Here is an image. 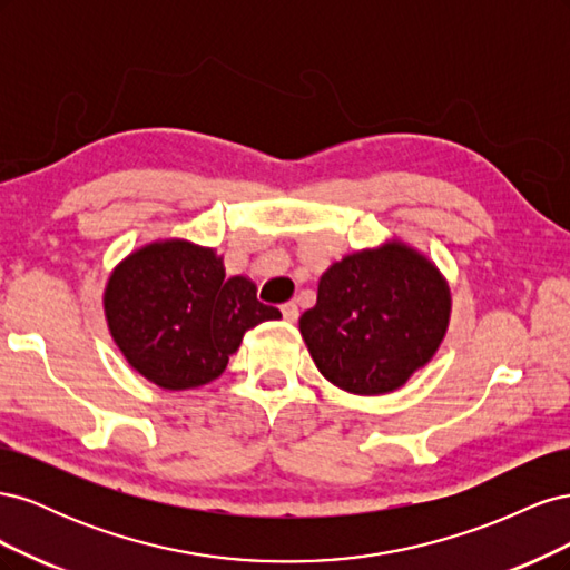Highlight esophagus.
<instances>
[{"instance_id":"34e87169","label":"esophagus","mask_w":570,"mask_h":570,"mask_svg":"<svg viewBox=\"0 0 570 570\" xmlns=\"http://www.w3.org/2000/svg\"><path fill=\"white\" fill-rule=\"evenodd\" d=\"M281 312H283V318H285L287 323H295V321L299 318V308H297V304H295V302H287V304H283V306H281Z\"/></svg>"}]
</instances>
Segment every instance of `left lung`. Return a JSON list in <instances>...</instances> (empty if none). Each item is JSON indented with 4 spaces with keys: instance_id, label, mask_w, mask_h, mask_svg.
<instances>
[{
    "instance_id": "1",
    "label": "left lung",
    "mask_w": 570,
    "mask_h": 570,
    "mask_svg": "<svg viewBox=\"0 0 570 570\" xmlns=\"http://www.w3.org/2000/svg\"><path fill=\"white\" fill-rule=\"evenodd\" d=\"M450 318L452 289L438 264L392 235L344 254L321 275L299 333L327 383L377 396L433 361Z\"/></svg>"
}]
</instances>
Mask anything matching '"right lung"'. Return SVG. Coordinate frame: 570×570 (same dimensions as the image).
I'll use <instances>...</instances> for the list:
<instances>
[{"label":"right lung","mask_w":570,"mask_h":570,"mask_svg":"<svg viewBox=\"0 0 570 570\" xmlns=\"http://www.w3.org/2000/svg\"><path fill=\"white\" fill-rule=\"evenodd\" d=\"M101 306L128 366L170 392L214 383L247 331L281 318L256 299L249 275L228 278L214 247L185 237L151 239L120 258Z\"/></svg>","instance_id":"1"}]
</instances>
